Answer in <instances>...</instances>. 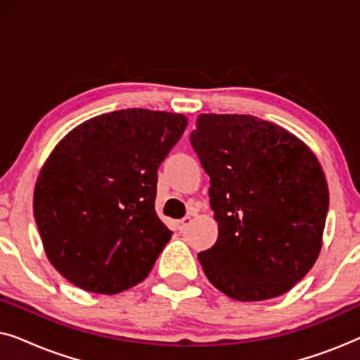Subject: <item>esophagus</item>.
I'll return each instance as SVG.
<instances>
[{"label":"esophagus","mask_w":360,"mask_h":360,"mask_svg":"<svg viewBox=\"0 0 360 360\" xmlns=\"http://www.w3.org/2000/svg\"><path fill=\"white\" fill-rule=\"evenodd\" d=\"M190 224H191V218H190V216H186V218L179 221V231H185Z\"/></svg>","instance_id":"1"}]
</instances>
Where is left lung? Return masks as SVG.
Masks as SVG:
<instances>
[{
    "label": "left lung",
    "instance_id": "left-lung-1",
    "mask_svg": "<svg viewBox=\"0 0 360 360\" xmlns=\"http://www.w3.org/2000/svg\"><path fill=\"white\" fill-rule=\"evenodd\" d=\"M190 142L210 175L218 239L198 254L216 288L260 302L293 288L316 262L329 208L311 149L250 115H200Z\"/></svg>",
    "mask_w": 360,
    "mask_h": 360
}]
</instances>
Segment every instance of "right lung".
<instances>
[{
    "mask_svg": "<svg viewBox=\"0 0 360 360\" xmlns=\"http://www.w3.org/2000/svg\"><path fill=\"white\" fill-rule=\"evenodd\" d=\"M186 124L179 112L129 108L58 142L37 176L34 218L62 277L115 295L149 275L172 238L155 213L157 170Z\"/></svg>",
    "mask_w": 360,
    "mask_h": 360,
    "instance_id": "obj_1",
    "label": "right lung"
}]
</instances>
